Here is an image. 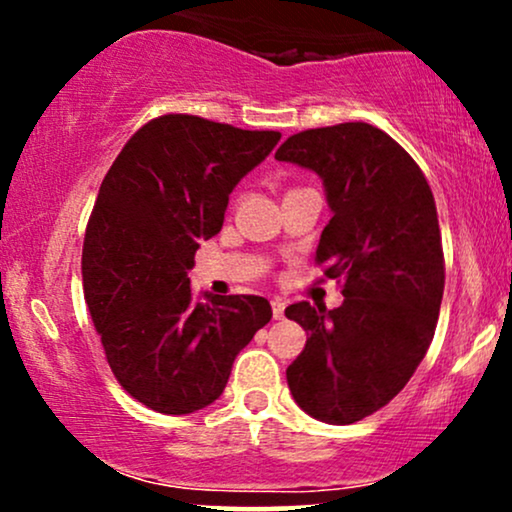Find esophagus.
Masks as SVG:
<instances>
[{
	"label": "esophagus",
	"mask_w": 512,
	"mask_h": 512,
	"mask_svg": "<svg viewBox=\"0 0 512 512\" xmlns=\"http://www.w3.org/2000/svg\"><path fill=\"white\" fill-rule=\"evenodd\" d=\"M284 310H286L284 298H274V301H272V313H274L276 320H281V317H284Z\"/></svg>",
	"instance_id": "esophagus-1"
}]
</instances>
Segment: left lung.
I'll return each mask as SVG.
<instances>
[{"instance_id": "1", "label": "left lung", "mask_w": 512, "mask_h": 512, "mask_svg": "<svg viewBox=\"0 0 512 512\" xmlns=\"http://www.w3.org/2000/svg\"><path fill=\"white\" fill-rule=\"evenodd\" d=\"M274 158L322 180L332 219L315 255L344 284L339 308H286L308 332L289 390L313 419L354 424L402 392L436 332L445 267L433 192L414 158L366 122L305 129Z\"/></svg>"}]
</instances>
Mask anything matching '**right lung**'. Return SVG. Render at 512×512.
<instances>
[{"mask_svg":"<svg viewBox=\"0 0 512 512\" xmlns=\"http://www.w3.org/2000/svg\"><path fill=\"white\" fill-rule=\"evenodd\" d=\"M279 139L163 115L105 175L81 255L84 296L117 383L149 409L209 407L240 349L272 320L262 296L195 298L187 272L199 243L221 231L233 187Z\"/></svg>","mask_w":512,"mask_h":512,"instance_id":"1","label":"right lung"}]
</instances>
